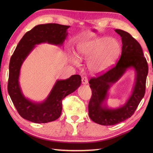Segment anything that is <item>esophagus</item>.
Segmentation results:
<instances>
[{
    "label": "esophagus",
    "instance_id": "obj_1",
    "mask_svg": "<svg viewBox=\"0 0 153 153\" xmlns=\"http://www.w3.org/2000/svg\"><path fill=\"white\" fill-rule=\"evenodd\" d=\"M82 82V83L84 84V85H86V84L88 83V79H87V77H83Z\"/></svg>",
    "mask_w": 153,
    "mask_h": 153
}]
</instances>
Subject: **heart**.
I'll use <instances>...</instances> for the list:
<instances>
[{
	"instance_id": "b5f03b06",
	"label": "heart",
	"mask_w": 153,
	"mask_h": 153,
	"mask_svg": "<svg viewBox=\"0 0 153 153\" xmlns=\"http://www.w3.org/2000/svg\"><path fill=\"white\" fill-rule=\"evenodd\" d=\"M122 53L120 42L110 37H100L83 42L77 47V56L81 60H89L87 67L91 72L100 74L106 72L114 66ZM78 58L71 56L75 64Z\"/></svg>"
}]
</instances>
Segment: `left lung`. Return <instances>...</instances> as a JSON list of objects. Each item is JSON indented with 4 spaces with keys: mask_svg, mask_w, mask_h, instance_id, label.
Here are the masks:
<instances>
[{
    "mask_svg": "<svg viewBox=\"0 0 153 153\" xmlns=\"http://www.w3.org/2000/svg\"><path fill=\"white\" fill-rule=\"evenodd\" d=\"M122 38V54L116 66L105 74L89 80L92 97L89 100V116L94 122L102 126H113L134 114L143 98L148 64L140 44L128 32L115 30ZM129 68L136 71L134 86L124 105L119 108H108L105 104L108 91Z\"/></svg>",
    "mask_w": 153,
    "mask_h": 153,
    "instance_id": "left-lung-1",
    "label": "left lung"
}]
</instances>
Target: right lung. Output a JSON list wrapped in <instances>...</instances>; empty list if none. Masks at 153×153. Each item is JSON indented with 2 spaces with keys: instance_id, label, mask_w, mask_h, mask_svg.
<instances>
[{
  "instance_id": "right-lung-1",
  "label": "right lung",
  "mask_w": 153,
  "mask_h": 153,
  "mask_svg": "<svg viewBox=\"0 0 153 153\" xmlns=\"http://www.w3.org/2000/svg\"><path fill=\"white\" fill-rule=\"evenodd\" d=\"M69 27V25L58 24L36 25L23 36L16 47L10 61L8 91L16 110L23 118L38 123L57 120L61 115L62 100L80 86L82 77L79 75H73L66 79L56 80L46 99L37 102L24 95L19 83L22 65L35 45L47 43L62 47Z\"/></svg>"
}]
</instances>
